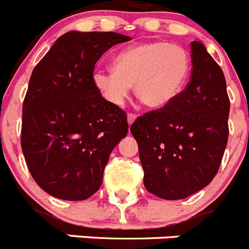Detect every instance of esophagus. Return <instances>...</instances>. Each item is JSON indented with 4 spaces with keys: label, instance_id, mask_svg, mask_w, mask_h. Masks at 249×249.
Here are the masks:
<instances>
[{
    "label": "esophagus",
    "instance_id": "1",
    "mask_svg": "<svg viewBox=\"0 0 249 249\" xmlns=\"http://www.w3.org/2000/svg\"><path fill=\"white\" fill-rule=\"evenodd\" d=\"M135 120H136V114H133V113L127 114V122H128L129 126H131L132 123L135 122Z\"/></svg>",
    "mask_w": 249,
    "mask_h": 249
}]
</instances>
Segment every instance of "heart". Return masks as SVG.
Returning a JSON list of instances; mask_svg holds the SVG:
<instances>
[{
  "label": "heart",
  "mask_w": 249,
  "mask_h": 249,
  "mask_svg": "<svg viewBox=\"0 0 249 249\" xmlns=\"http://www.w3.org/2000/svg\"><path fill=\"white\" fill-rule=\"evenodd\" d=\"M190 53L176 43L142 42L120 51L113 58V71L97 70L93 83L107 102L122 106L131 86L144 106L163 108L181 94L191 73Z\"/></svg>",
  "instance_id": "1"
}]
</instances>
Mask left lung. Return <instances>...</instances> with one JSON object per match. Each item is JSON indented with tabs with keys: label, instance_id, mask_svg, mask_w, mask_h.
<instances>
[{
	"label": "left lung",
	"instance_id": "left-lung-1",
	"mask_svg": "<svg viewBox=\"0 0 249 249\" xmlns=\"http://www.w3.org/2000/svg\"><path fill=\"white\" fill-rule=\"evenodd\" d=\"M192 72L186 89L163 108L131 126L146 190L160 198H186L210 184L228 141L230 98L221 67L199 41L191 43Z\"/></svg>",
	"mask_w": 249,
	"mask_h": 249
}]
</instances>
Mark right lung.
Here are the masks:
<instances>
[{
	"instance_id": "right-lung-1",
	"label": "right lung",
	"mask_w": 249,
	"mask_h": 249,
	"mask_svg": "<svg viewBox=\"0 0 249 249\" xmlns=\"http://www.w3.org/2000/svg\"><path fill=\"white\" fill-rule=\"evenodd\" d=\"M131 37L70 31L31 74L22 108L21 146L31 176L48 195L83 201L100 190L112 149L128 132L127 116L102 97L94 65Z\"/></svg>"
}]
</instances>
